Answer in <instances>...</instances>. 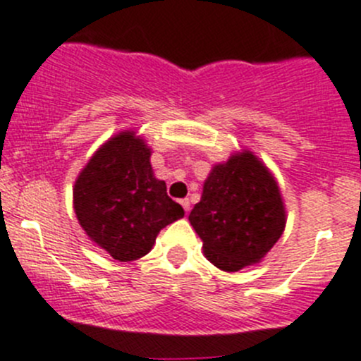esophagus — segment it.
Wrapping results in <instances>:
<instances>
[{
    "mask_svg": "<svg viewBox=\"0 0 361 361\" xmlns=\"http://www.w3.org/2000/svg\"><path fill=\"white\" fill-rule=\"evenodd\" d=\"M180 205H183V207H184V211L190 212V200H188V198H184V200H180Z\"/></svg>",
    "mask_w": 361,
    "mask_h": 361,
    "instance_id": "obj_1",
    "label": "esophagus"
}]
</instances>
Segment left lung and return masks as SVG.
Wrapping results in <instances>:
<instances>
[{
    "instance_id": "left-lung-1",
    "label": "left lung",
    "mask_w": 361,
    "mask_h": 361,
    "mask_svg": "<svg viewBox=\"0 0 361 361\" xmlns=\"http://www.w3.org/2000/svg\"><path fill=\"white\" fill-rule=\"evenodd\" d=\"M190 221L204 253L223 271L259 262L286 228V209L276 180L252 152L216 164Z\"/></svg>"
}]
</instances>
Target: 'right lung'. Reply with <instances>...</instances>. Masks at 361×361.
Here are the masks:
<instances>
[{
    "label": "right lung",
    "mask_w": 361,
    "mask_h": 361,
    "mask_svg": "<svg viewBox=\"0 0 361 361\" xmlns=\"http://www.w3.org/2000/svg\"><path fill=\"white\" fill-rule=\"evenodd\" d=\"M74 209L88 238L120 262L147 255L161 230L184 216L135 133H120L92 156L75 180Z\"/></svg>",
    "instance_id": "add662e5"
}]
</instances>
